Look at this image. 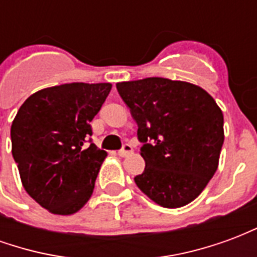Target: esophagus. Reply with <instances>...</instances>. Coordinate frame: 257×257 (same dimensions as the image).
<instances>
[{"instance_id":"34e87169","label":"esophagus","mask_w":257,"mask_h":257,"mask_svg":"<svg viewBox=\"0 0 257 257\" xmlns=\"http://www.w3.org/2000/svg\"><path fill=\"white\" fill-rule=\"evenodd\" d=\"M132 151H134L132 146L128 145V143H125V145L122 146V149L118 151V156H119V157H126V156H129V154H131Z\"/></svg>"}]
</instances>
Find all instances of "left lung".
Here are the masks:
<instances>
[{
	"instance_id": "1",
	"label": "left lung",
	"mask_w": 257,
	"mask_h": 257,
	"mask_svg": "<svg viewBox=\"0 0 257 257\" xmlns=\"http://www.w3.org/2000/svg\"><path fill=\"white\" fill-rule=\"evenodd\" d=\"M138 122L146 168L135 183L156 204L180 208L213 178L224 142L223 112L197 85L161 77L118 82Z\"/></svg>"
}]
</instances>
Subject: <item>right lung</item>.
Wrapping results in <instances>:
<instances>
[{
  "label": "right lung",
  "mask_w": 257,
  "mask_h": 257,
  "mask_svg": "<svg viewBox=\"0 0 257 257\" xmlns=\"http://www.w3.org/2000/svg\"><path fill=\"white\" fill-rule=\"evenodd\" d=\"M110 90L111 84L84 82L47 88L31 95L15 117L12 156L23 187L52 213H75L93 193L107 153L92 143L90 121Z\"/></svg>",
  "instance_id": "obj_1"
}]
</instances>
